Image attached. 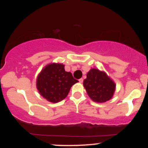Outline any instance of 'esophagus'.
Listing matches in <instances>:
<instances>
[{"instance_id":"obj_1","label":"esophagus","mask_w":148,"mask_h":148,"mask_svg":"<svg viewBox=\"0 0 148 148\" xmlns=\"http://www.w3.org/2000/svg\"><path fill=\"white\" fill-rule=\"evenodd\" d=\"M79 83H81V84H82L83 81H84V79H80L79 80Z\"/></svg>"}]
</instances>
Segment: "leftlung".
Wrapping results in <instances>:
<instances>
[{"mask_svg": "<svg viewBox=\"0 0 148 148\" xmlns=\"http://www.w3.org/2000/svg\"><path fill=\"white\" fill-rule=\"evenodd\" d=\"M84 86L90 98L95 102L103 103L111 99L115 90V85L103 71L92 68L87 73Z\"/></svg>", "mask_w": 148, "mask_h": 148, "instance_id": "left-lung-1", "label": "left lung"}]
</instances>
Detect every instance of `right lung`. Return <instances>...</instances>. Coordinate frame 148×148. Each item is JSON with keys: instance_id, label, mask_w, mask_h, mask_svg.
I'll return each mask as SVG.
<instances>
[{"instance_id": "obj_1", "label": "right lung", "mask_w": 148, "mask_h": 148, "mask_svg": "<svg viewBox=\"0 0 148 148\" xmlns=\"http://www.w3.org/2000/svg\"><path fill=\"white\" fill-rule=\"evenodd\" d=\"M77 82L72 73L64 70L63 64L53 62L46 65L38 74L36 87L47 101L57 103L67 96L71 87Z\"/></svg>"}]
</instances>
